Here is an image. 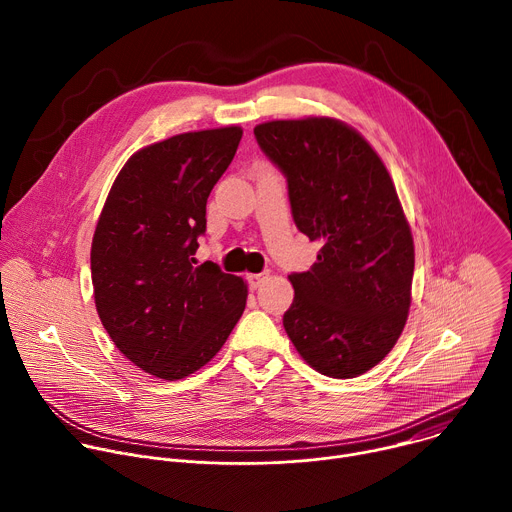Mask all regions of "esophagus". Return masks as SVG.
<instances>
[{
    "label": "esophagus",
    "mask_w": 512,
    "mask_h": 512,
    "mask_svg": "<svg viewBox=\"0 0 512 512\" xmlns=\"http://www.w3.org/2000/svg\"><path fill=\"white\" fill-rule=\"evenodd\" d=\"M265 279H267V273H253V275H247V283H249L251 289L261 287V285L265 283Z\"/></svg>",
    "instance_id": "34e87169"
}]
</instances>
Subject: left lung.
<instances>
[{
  "instance_id": "1",
  "label": "left lung",
  "mask_w": 512,
  "mask_h": 512,
  "mask_svg": "<svg viewBox=\"0 0 512 512\" xmlns=\"http://www.w3.org/2000/svg\"><path fill=\"white\" fill-rule=\"evenodd\" d=\"M253 133L287 180L296 227L322 245L308 271L289 275L283 328L318 373L354 379L391 352L411 304L413 237L393 180L342 121H269Z\"/></svg>"
}]
</instances>
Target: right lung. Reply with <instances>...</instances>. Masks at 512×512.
Masks as SVG:
<instances>
[{"instance_id":"right-lung-1","label":"right lung","mask_w":512,"mask_h":512,"mask_svg":"<svg viewBox=\"0 0 512 512\" xmlns=\"http://www.w3.org/2000/svg\"><path fill=\"white\" fill-rule=\"evenodd\" d=\"M243 137L237 125L180 133L139 150L111 186L91 247L99 318L135 367L192 375L223 348L247 304L241 277L196 265L206 200Z\"/></svg>"}]
</instances>
